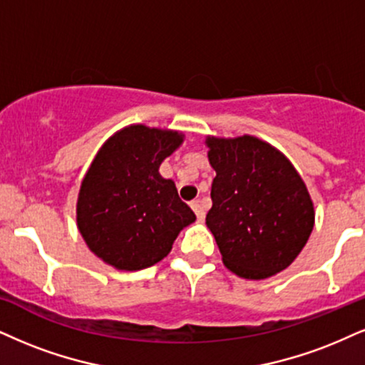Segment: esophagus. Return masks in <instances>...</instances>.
<instances>
[{
    "mask_svg": "<svg viewBox=\"0 0 365 365\" xmlns=\"http://www.w3.org/2000/svg\"><path fill=\"white\" fill-rule=\"evenodd\" d=\"M191 208H192V211H195V213H196L197 220H205V210H203V206H201L200 201H192Z\"/></svg>",
    "mask_w": 365,
    "mask_h": 365,
    "instance_id": "34e87169",
    "label": "esophagus"
}]
</instances>
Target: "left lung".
Wrapping results in <instances>:
<instances>
[{
    "instance_id": "1",
    "label": "left lung",
    "mask_w": 365,
    "mask_h": 365,
    "mask_svg": "<svg viewBox=\"0 0 365 365\" xmlns=\"http://www.w3.org/2000/svg\"><path fill=\"white\" fill-rule=\"evenodd\" d=\"M217 173L206 227L225 267L244 279H267L289 267L307 245L314 208L289 159L252 135L206 137Z\"/></svg>"
}]
</instances>
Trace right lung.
<instances>
[{"instance_id": "1", "label": "right lung", "mask_w": 365, "mask_h": 365, "mask_svg": "<svg viewBox=\"0 0 365 365\" xmlns=\"http://www.w3.org/2000/svg\"><path fill=\"white\" fill-rule=\"evenodd\" d=\"M184 142L178 130L128 125L103 143L76 205L78 230L96 257L118 271H140L165 257L196 215L179 200L160 164Z\"/></svg>"}]
</instances>
